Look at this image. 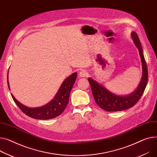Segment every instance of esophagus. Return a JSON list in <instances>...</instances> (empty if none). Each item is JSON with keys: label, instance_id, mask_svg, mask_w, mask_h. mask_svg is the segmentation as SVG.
Returning a JSON list of instances; mask_svg holds the SVG:
<instances>
[{"label": "esophagus", "instance_id": "1", "mask_svg": "<svg viewBox=\"0 0 157 157\" xmlns=\"http://www.w3.org/2000/svg\"><path fill=\"white\" fill-rule=\"evenodd\" d=\"M88 76V72L86 70H81L79 72L80 77H86Z\"/></svg>", "mask_w": 157, "mask_h": 157}]
</instances>
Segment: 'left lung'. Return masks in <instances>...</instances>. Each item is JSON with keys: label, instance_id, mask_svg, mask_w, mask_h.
Instances as JSON below:
<instances>
[{"label": "left lung", "instance_id": "obj_1", "mask_svg": "<svg viewBox=\"0 0 157 157\" xmlns=\"http://www.w3.org/2000/svg\"><path fill=\"white\" fill-rule=\"evenodd\" d=\"M133 41L138 48L143 67V76L138 88L128 96H117L99 85L91 78H88L91 92L97 105L103 110L108 112H117L132 107L140 100L147 86L148 74L147 64L143 56V48L136 33H132Z\"/></svg>", "mask_w": 157, "mask_h": 157}]
</instances>
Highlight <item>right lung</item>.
<instances>
[{
    "mask_svg": "<svg viewBox=\"0 0 157 157\" xmlns=\"http://www.w3.org/2000/svg\"><path fill=\"white\" fill-rule=\"evenodd\" d=\"M77 73H73L62 82L57 95L47 105L39 108H29L19 102L11 94L12 98L16 105L26 116L36 119L47 120L56 117L64 112L66 108L69 99L71 91L74 85ZM7 85L9 89L7 74Z\"/></svg>",
    "mask_w": 157,
    "mask_h": 157,
    "instance_id": "add662e5",
    "label": "right lung"
}]
</instances>
